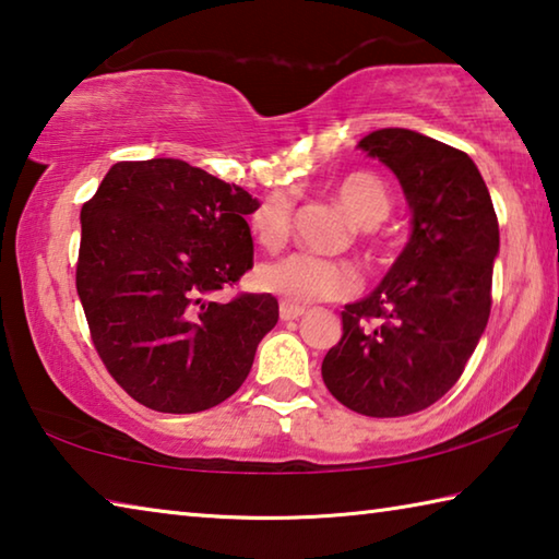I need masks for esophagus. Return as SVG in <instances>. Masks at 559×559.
I'll use <instances>...</instances> for the list:
<instances>
[{"label":"esophagus","instance_id":"obj_1","mask_svg":"<svg viewBox=\"0 0 559 559\" xmlns=\"http://www.w3.org/2000/svg\"><path fill=\"white\" fill-rule=\"evenodd\" d=\"M278 313H281V320H298L302 313H306V308H302V306H293V302L281 300Z\"/></svg>","mask_w":559,"mask_h":559}]
</instances>
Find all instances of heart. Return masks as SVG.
<instances>
[{
	"instance_id": "heart-1",
	"label": "heart",
	"mask_w": 559,
	"mask_h": 559,
	"mask_svg": "<svg viewBox=\"0 0 559 559\" xmlns=\"http://www.w3.org/2000/svg\"><path fill=\"white\" fill-rule=\"evenodd\" d=\"M337 200L357 224L374 226L386 219L392 200L382 179L370 173L347 175L337 185ZM249 229L261 246L278 249L290 231V202L283 192H273L249 216ZM259 286L293 306H308L318 300H340L357 288V273L340 261L318 259L313 253H288V257L263 263Z\"/></svg>"
}]
</instances>
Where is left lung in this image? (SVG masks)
Returning <instances> with one entry per match:
<instances>
[{"instance_id": "8db88e82", "label": "left lung", "mask_w": 559, "mask_h": 559, "mask_svg": "<svg viewBox=\"0 0 559 559\" xmlns=\"http://www.w3.org/2000/svg\"><path fill=\"white\" fill-rule=\"evenodd\" d=\"M402 182L412 239L365 300L345 306L323 382L365 416H406L439 402L466 370L490 316L498 216L473 159L439 140L382 128L359 140Z\"/></svg>"}]
</instances>
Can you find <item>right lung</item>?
Returning <instances> with one entry per match:
<instances>
[{"mask_svg": "<svg viewBox=\"0 0 559 559\" xmlns=\"http://www.w3.org/2000/svg\"><path fill=\"white\" fill-rule=\"evenodd\" d=\"M257 206L243 187L173 157L112 165L83 204L75 290L93 347L147 409L229 400L278 323L271 293L214 300L253 269L246 214Z\"/></svg>", "mask_w": 559, "mask_h": 559, "instance_id": "1", "label": "right lung"}]
</instances>
